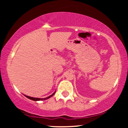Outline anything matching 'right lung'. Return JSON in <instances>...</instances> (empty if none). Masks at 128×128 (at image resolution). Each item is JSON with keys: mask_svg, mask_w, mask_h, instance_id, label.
I'll return each mask as SVG.
<instances>
[{"mask_svg": "<svg viewBox=\"0 0 128 128\" xmlns=\"http://www.w3.org/2000/svg\"><path fill=\"white\" fill-rule=\"evenodd\" d=\"M55 92H54V94H52V95H50V96H49V97H47V98H33V97H30V96H25L26 97V98H28V99H31L32 100H35V101H38V100H46V99H49V98H50V97H52L53 95L55 94Z\"/></svg>", "mask_w": 128, "mask_h": 128, "instance_id": "add662e5", "label": "right lung"}]
</instances>
